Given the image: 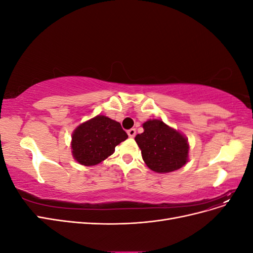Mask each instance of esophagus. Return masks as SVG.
<instances>
[{
    "mask_svg": "<svg viewBox=\"0 0 253 253\" xmlns=\"http://www.w3.org/2000/svg\"><path fill=\"white\" fill-rule=\"evenodd\" d=\"M127 135H128V137H131V138H134L135 135H136V129L135 128H129L127 131Z\"/></svg>",
    "mask_w": 253,
    "mask_h": 253,
    "instance_id": "obj_1",
    "label": "esophagus"
}]
</instances>
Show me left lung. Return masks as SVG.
Listing matches in <instances>:
<instances>
[{
  "mask_svg": "<svg viewBox=\"0 0 253 253\" xmlns=\"http://www.w3.org/2000/svg\"><path fill=\"white\" fill-rule=\"evenodd\" d=\"M143 128L144 132L137 134L135 140L151 170L169 173L188 162L189 144L185 136L157 119L144 122Z\"/></svg>",
  "mask_w": 253,
  "mask_h": 253,
  "instance_id": "8db88e82",
  "label": "left lung"
}]
</instances>
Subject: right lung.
<instances>
[{
	"label": "right lung",
	"instance_id": "obj_1",
	"mask_svg": "<svg viewBox=\"0 0 253 253\" xmlns=\"http://www.w3.org/2000/svg\"><path fill=\"white\" fill-rule=\"evenodd\" d=\"M127 138L119 122L98 115L74 131V158L83 166H95L111 156L115 147Z\"/></svg>",
	"mask_w": 253,
	"mask_h": 253
}]
</instances>
